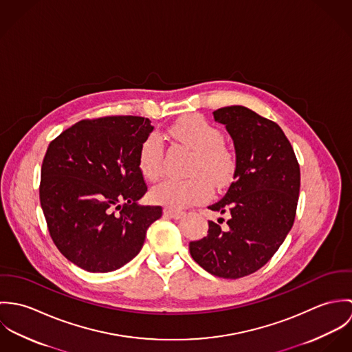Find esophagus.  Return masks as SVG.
Listing matches in <instances>:
<instances>
[{"label":"esophagus","instance_id":"34e87169","mask_svg":"<svg viewBox=\"0 0 352 352\" xmlns=\"http://www.w3.org/2000/svg\"><path fill=\"white\" fill-rule=\"evenodd\" d=\"M164 215L165 217H169L172 219H180L184 217V212L183 211H179V210H173V208H169V207H165L164 208Z\"/></svg>","mask_w":352,"mask_h":352}]
</instances>
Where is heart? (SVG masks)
<instances>
[{"label":"heart","instance_id":"heart-1","mask_svg":"<svg viewBox=\"0 0 352 352\" xmlns=\"http://www.w3.org/2000/svg\"><path fill=\"white\" fill-rule=\"evenodd\" d=\"M179 144L194 151L188 179H168L151 191L153 201L169 208H184L210 198L212 184L225 187L236 169L233 151L222 144L221 131L201 116L184 118L168 129ZM140 169L151 182L164 173V145L157 134L149 135L140 151Z\"/></svg>","mask_w":352,"mask_h":352}]
</instances>
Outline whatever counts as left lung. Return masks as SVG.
<instances>
[{
  "label": "left lung",
  "instance_id": "obj_1",
  "mask_svg": "<svg viewBox=\"0 0 352 352\" xmlns=\"http://www.w3.org/2000/svg\"><path fill=\"white\" fill-rule=\"evenodd\" d=\"M233 140L236 169L225 197L208 208L225 214L221 226L208 221V232L190 243L203 270L239 279L261 268L289 234L300 195V165L282 129L243 105L212 112Z\"/></svg>",
  "mask_w": 352,
  "mask_h": 352
}]
</instances>
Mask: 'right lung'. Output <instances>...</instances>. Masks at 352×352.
<instances>
[{
  "mask_svg": "<svg viewBox=\"0 0 352 352\" xmlns=\"http://www.w3.org/2000/svg\"><path fill=\"white\" fill-rule=\"evenodd\" d=\"M148 118L81 120L59 134L42 164L41 204L59 252L88 272H111L133 260L162 208L138 201L148 187L140 151Z\"/></svg>",
  "mask_w": 352,
  "mask_h": 352,
  "instance_id": "1",
  "label": "right lung"
}]
</instances>
